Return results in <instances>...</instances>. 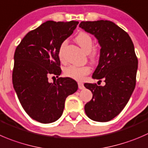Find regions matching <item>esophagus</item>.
<instances>
[{
    "label": "esophagus",
    "instance_id": "1",
    "mask_svg": "<svg viewBox=\"0 0 148 148\" xmlns=\"http://www.w3.org/2000/svg\"><path fill=\"white\" fill-rule=\"evenodd\" d=\"M78 87L79 90H82V89L84 88V84L82 82H78Z\"/></svg>",
    "mask_w": 148,
    "mask_h": 148
}]
</instances>
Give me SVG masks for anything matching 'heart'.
Instances as JSON below:
<instances>
[{"label": "heart", "mask_w": 148, "mask_h": 148, "mask_svg": "<svg viewBox=\"0 0 148 148\" xmlns=\"http://www.w3.org/2000/svg\"><path fill=\"white\" fill-rule=\"evenodd\" d=\"M75 41L85 52L90 53V58L91 61H95L97 59V50L96 48H92L93 46V40L91 36L87 32H79L75 37ZM66 42H64L60 45V48L58 51V56L60 60H63V50L65 46ZM64 74L66 77H69L73 79L77 80V81H82L84 79L85 76L90 74V67L89 66H77L71 65L67 66L64 69Z\"/></svg>", "instance_id": "heart-1"}]
</instances>
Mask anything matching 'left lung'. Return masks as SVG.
<instances>
[{
	"label": "left lung",
	"instance_id": "obj_1",
	"mask_svg": "<svg viewBox=\"0 0 148 148\" xmlns=\"http://www.w3.org/2000/svg\"><path fill=\"white\" fill-rule=\"evenodd\" d=\"M79 27L98 40L100 60L92 78L106 82L84 84L92 93L84 110L93 121H108L121 113L135 87L138 60L134 44L127 32L110 21H82Z\"/></svg>",
	"mask_w": 148,
	"mask_h": 148
}]
</instances>
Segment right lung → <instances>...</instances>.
<instances>
[{
	"label": "right lung",
	"instance_id": "obj_1",
	"mask_svg": "<svg viewBox=\"0 0 148 148\" xmlns=\"http://www.w3.org/2000/svg\"><path fill=\"white\" fill-rule=\"evenodd\" d=\"M79 21H48L29 32L14 53V88L27 114L37 121L52 123L61 116L66 98L78 85L69 77L48 82L50 76L61 74L58 51Z\"/></svg>",
	"mask_w": 148,
	"mask_h": 148
}]
</instances>
